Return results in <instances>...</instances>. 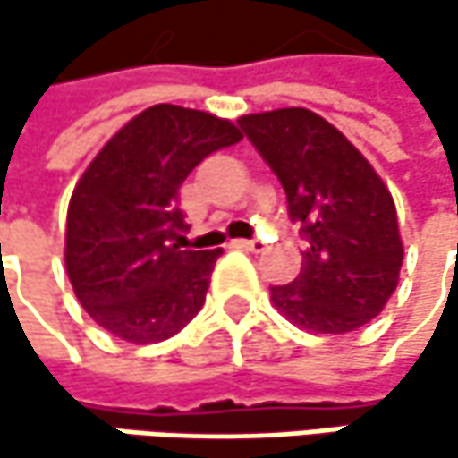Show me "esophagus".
Returning <instances> with one entry per match:
<instances>
[{
	"mask_svg": "<svg viewBox=\"0 0 458 458\" xmlns=\"http://www.w3.org/2000/svg\"><path fill=\"white\" fill-rule=\"evenodd\" d=\"M238 246H243L249 251H265V241H259V238H243V241H238Z\"/></svg>",
	"mask_w": 458,
	"mask_h": 458,
	"instance_id": "1",
	"label": "esophagus"
}]
</instances>
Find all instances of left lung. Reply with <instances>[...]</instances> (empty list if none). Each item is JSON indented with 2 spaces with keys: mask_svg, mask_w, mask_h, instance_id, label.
Masks as SVG:
<instances>
[{
  "mask_svg": "<svg viewBox=\"0 0 458 458\" xmlns=\"http://www.w3.org/2000/svg\"><path fill=\"white\" fill-rule=\"evenodd\" d=\"M238 127L286 191L308 238L300 276L270 286L273 308L300 328L347 334L377 318L403 265L395 201L363 153L308 108L241 116Z\"/></svg>",
  "mask_w": 458,
  "mask_h": 458,
  "instance_id": "1",
  "label": "left lung"
}]
</instances>
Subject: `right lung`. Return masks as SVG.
Instances as JSON below:
<instances>
[{"mask_svg":"<svg viewBox=\"0 0 458 458\" xmlns=\"http://www.w3.org/2000/svg\"><path fill=\"white\" fill-rule=\"evenodd\" d=\"M238 140L228 119L161 103L92 158L68 204L65 270L98 326L148 344L201 310L223 249H182L180 185L209 153Z\"/></svg>","mask_w":458,"mask_h":458,"instance_id":"1","label":"right lung"}]
</instances>
